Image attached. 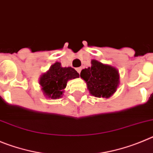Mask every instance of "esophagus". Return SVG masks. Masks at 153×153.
I'll return each mask as SVG.
<instances>
[{
	"label": "esophagus",
	"mask_w": 153,
	"mask_h": 153,
	"mask_svg": "<svg viewBox=\"0 0 153 153\" xmlns=\"http://www.w3.org/2000/svg\"><path fill=\"white\" fill-rule=\"evenodd\" d=\"M76 71H78V74H80V73H81V71H82V68H76Z\"/></svg>",
	"instance_id": "esophagus-1"
}]
</instances>
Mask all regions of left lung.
I'll list each match as a JSON object with an SVG mask.
<instances>
[{
	"instance_id": "left-lung-1",
	"label": "left lung",
	"mask_w": 153,
	"mask_h": 153,
	"mask_svg": "<svg viewBox=\"0 0 153 153\" xmlns=\"http://www.w3.org/2000/svg\"><path fill=\"white\" fill-rule=\"evenodd\" d=\"M91 64V67L81 71L80 76L86 82L92 95L108 98L116 91L119 84L117 70L96 60H92Z\"/></svg>"
}]
</instances>
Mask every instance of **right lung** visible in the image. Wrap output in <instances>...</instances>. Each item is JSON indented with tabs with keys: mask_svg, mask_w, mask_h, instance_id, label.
<instances>
[{
	"mask_svg": "<svg viewBox=\"0 0 153 153\" xmlns=\"http://www.w3.org/2000/svg\"><path fill=\"white\" fill-rule=\"evenodd\" d=\"M79 77V74L71 67L62 68L59 62H56L49 71L42 75L39 80L44 94L52 99L62 97L63 89L66 87L67 82Z\"/></svg>",
	"mask_w": 153,
	"mask_h": 153,
	"instance_id": "right-lung-1",
	"label": "right lung"
}]
</instances>
